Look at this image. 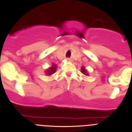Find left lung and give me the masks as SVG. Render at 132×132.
<instances>
[{
  "instance_id": "8db88e82",
  "label": "left lung",
  "mask_w": 132,
  "mask_h": 132,
  "mask_svg": "<svg viewBox=\"0 0 132 132\" xmlns=\"http://www.w3.org/2000/svg\"><path fill=\"white\" fill-rule=\"evenodd\" d=\"M81 72L82 73L84 74L86 76H88V70L85 69V67H81Z\"/></svg>"
}]
</instances>
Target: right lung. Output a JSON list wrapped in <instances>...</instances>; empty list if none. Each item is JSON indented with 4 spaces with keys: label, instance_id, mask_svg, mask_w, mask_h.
I'll return each mask as SVG.
<instances>
[{
    "label": "right lung",
    "instance_id": "add662e5",
    "mask_svg": "<svg viewBox=\"0 0 132 132\" xmlns=\"http://www.w3.org/2000/svg\"><path fill=\"white\" fill-rule=\"evenodd\" d=\"M56 69H57V65L54 63H52V65L49 68H48L45 72V73L47 76H51L52 74H54V73L56 72Z\"/></svg>",
    "mask_w": 132,
    "mask_h": 132
}]
</instances>
